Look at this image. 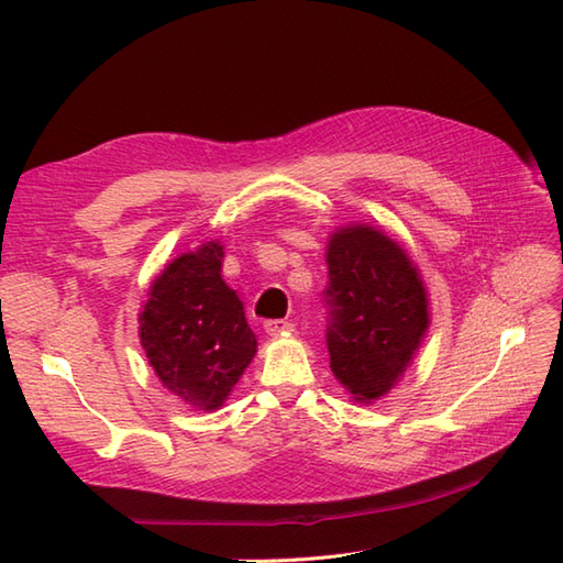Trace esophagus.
<instances>
[{
    "mask_svg": "<svg viewBox=\"0 0 563 563\" xmlns=\"http://www.w3.org/2000/svg\"><path fill=\"white\" fill-rule=\"evenodd\" d=\"M263 329H266L268 336H283V333H290L292 331V324L290 321H283V319H271L263 324Z\"/></svg>",
    "mask_w": 563,
    "mask_h": 563,
    "instance_id": "obj_1",
    "label": "esophagus"
}]
</instances>
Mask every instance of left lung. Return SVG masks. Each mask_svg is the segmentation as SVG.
Listing matches in <instances>:
<instances>
[{"label": "left lung", "instance_id": "1", "mask_svg": "<svg viewBox=\"0 0 563 563\" xmlns=\"http://www.w3.org/2000/svg\"><path fill=\"white\" fill-rule=\"evenodd\" d=\"M331 373L355 401L394 389L430 324L428 292L416 263L377 227L349 224L327 244Z\"/></svg>", "mask_w": 563, "mask_h": 563}]
</instances>
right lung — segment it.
Here are the masks:
<instances>
[{
	"mask_svg": "<svg viewBox=\"0 0 563 563\" xmlns=\"http://www.w3.org/2000/svg\"><path fill=\"white\" fill-rule=\"evenodd\" d=\"M224 246L202 242L166 263L140 309V343L166 391L218 411L256 355L236 290L222 280Z\"/></svg>",
	"mask_w": 563,
	"mask_h": 563,
	"instance_id": "right-lung-1",
	"label": "right lung"
}]
</instances>
